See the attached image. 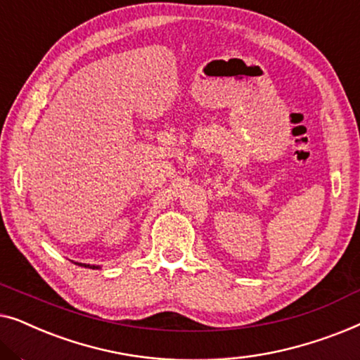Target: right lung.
I'll return each mask as SVG.
<instances>
[{
    "label": "right lung",
    "mask_w": 360,
    "mask_h": 360,
    "mask_svg": "<svg viewBox=\"0 0 360 360\" xmlns=\"http://www.w3.org/2000/svg\"><path fill=\"white\" fill-rule=\"evenodd\" d=\"M77 265H80V267H90V269H100V265H90V264H80V262H75Z\"/></svg>",
    "instance_id": "add662e5"
}]
</instances>
